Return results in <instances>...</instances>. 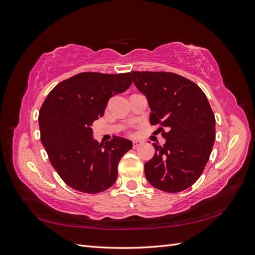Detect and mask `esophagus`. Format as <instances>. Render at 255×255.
Segmentation results:
<instances>
[{
	"label": "esophagus",
	"instance_id": "34e87169",
	"mask_svg": "<svg viewBox=\"0 0 255 255\" xmlns=\"http://www.w3.org/2000/svg\"><path fill=\"white\" fill-rule=\"evenodd\" d=\"M141 144H142V141H141V140H134V141H133V148L136 149V148H138V146L141 145Z\"/></svg>",
	"mask_w": 255,
	"mask_h": 255
}]
</instances>
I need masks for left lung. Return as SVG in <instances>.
<instances>
[{"instance_id": "8db88e82", "label": "left lung", "mask_w": 255, "mask_h": 255, "mask_svg": "<svg viewBox=\"0 0 255 255\" xmlns=\"http://www.w3.org/2000/svg\"><path fill=\"white\" fill-rule=\"evenodd\" d=\"M137 89L146 97L150 123L159 126L164 145L144 164L146 180L166 192L190 187L202 174L215 142V115L202 89L172 72L132 71ZM167 129L166 132L163 129Z\"/></svg>"}]
</instances>
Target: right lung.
<instances>
[{
	"label": "right lung",
	"instance_id": "1",
	"mask_svg": "<svg viewBox=\"0 0 255 255\" xmlns=\"http://www.w3.org/2000/svg\"><path fill=\"white\" fill-rule=\"evenodd\" d=\"M132 73L83 72L57 84L39 111L40 139L52 166L68 186L98 194L117 180L121 157L132 141L114 136L99 143L91 126L104 115L109 100L125 92Z\"/></svg>",
	"mask_w": 255,
	"mask_h": 255
}]
</instances>
